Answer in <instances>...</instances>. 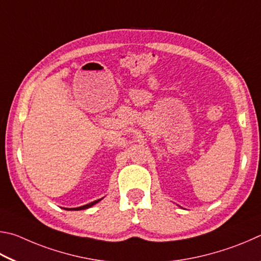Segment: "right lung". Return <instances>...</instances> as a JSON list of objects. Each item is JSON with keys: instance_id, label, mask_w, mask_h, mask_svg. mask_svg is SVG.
I'll use <instances>...</instances> for the list:
<instances>
[{"instance_id": "add662e5", "label": "right lung", "mask_w": 261, "mask_h": 261, "mask_svg": "<svg viewBox=\"0 0 261 261\" xmlns=\"http://www.w3.org/2000/svg\"><path fill=\"white\" fill-rule=\"evenodd\" d=\"M99 200H100V199H98V200H95V202H91V203L87 204V205H84V206L75 207V208H70V210H74V211H77V210H86V208H88V207H90V206H93V205H95L96 203H98ZM65 210H67V208H65Z\"/></svg>"}]
</instances>
